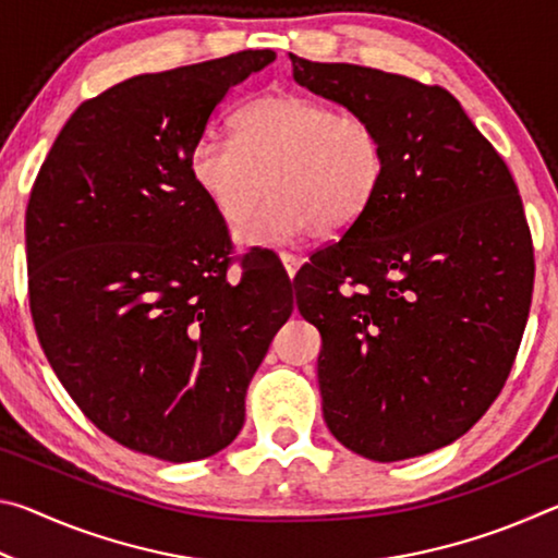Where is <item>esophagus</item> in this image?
<instances>
[{"instance_id": "obj_1", "label": "esophagus", "mask_w": 558, "mask_h": 558, "mask_svg": "<svg viewBox=\"0 0 558 558\" xmlns=\"http://www.w3.org/2000/svg\"><path fill=\"white\" fill-rule=\"evenodd\" d=\"M280 260H282V266H286V272H288V278H295V272H298V268L302 266V258H298V256H292V253H280Z\"/></svg>"}]
</instances>
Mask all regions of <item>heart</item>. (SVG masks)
Listing matches in <instances>:
<instances>
[{
	"instance_id": "obj_1",
	"label": "heart",
	"mask_w": 558,
	"mask_h": 558,
	"mask_svg": "<svg viewBox=\"0 0 558 558\" xmlns=\"http://www.w3.org/2000/svg\"><path fill=\"white\" fill-rule=\"evenodd\" d=\"M233 143L202 137L189 177L223 223L253 245L339 235L369 211L386 179V147L369 120L300 93H268L233 112Z\"/></svg>"
}]
</instances>
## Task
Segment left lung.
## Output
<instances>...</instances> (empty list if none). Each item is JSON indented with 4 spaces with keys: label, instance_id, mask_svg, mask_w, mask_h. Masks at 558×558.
<instances>
[{
    "label": "left lung",
    "instance_id": "left-lung-1",
    "mask_svg": "<svg viewBox=\"0 0 558 558\" xmlns=\"http://www.w3.org/2000/svg\"><path fill=\"white\" fill-rule=\"evenodd\" d=\"M292 78L366 118L386 147L379 196L295 276L323 335L317 379L332 436L396 462L450 446L512 369L534 248L505 159L440 86L292 56Z\"/></svg>",
    "mask_w": 558,
    "mask_h": 558
}]
</instances>
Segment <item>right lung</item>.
Masks as SVG:
<instances>
[{
    "label": "right lung",
    "mask_w": 558,
    "mask_h": 558,
    "mask_svg": "<svg viewBox=\"0 0 558 558\" xmlns=\"http://www.w3.org/2000/svg\"><path fill=\"white\" fill-rule=\"evenodd\" d=\"M276 61L239 51L145 73L65 122L26 206L36 335L88 421L130 450L192 462L223 450L245 389L292 313L276 253L231 268V235L189 153L233 86Z\"/></svg>",
    "instance_id": "1"
}]
</instances>
